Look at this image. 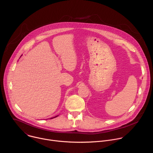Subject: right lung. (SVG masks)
<instances>
[{
    "label": "right lung",
    "mask_w": 153,
    "mask_h": 153,
    "mask_svg": "<svg viewBox=\"0 0 153 153\" xmlns=\"http://www.w3.org/2000/svg\"><path fill=\"white\" fill-rule=\"evenodd\" d=\"M58 116H55V117H53V118H55V117H57ZM53 118H51V119H53Z\"/></svg>",
    "instance_id": "right-lung-1"
}]
</instances>
